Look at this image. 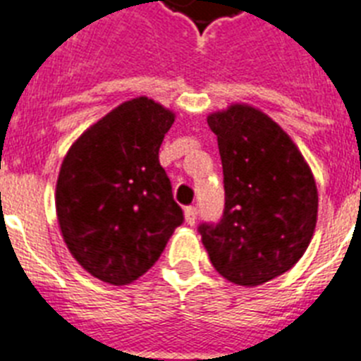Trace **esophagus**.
<instances>
[{
    "label": "esophagus",
    "instance_id": "esophagus-1",
    "mask_svg": "<svg viewBox=\"0 0 361 361\" xmlns=\"http://www.w3.org/2000/svg\"><path fill=\"white\" fill-rule=\"evenodd\" d=\"M196 214H198V209H196L195 205H190V207L185 209V222L189 224V226H195Z\"/></svg>",
    "mask_w": 361,
    "mask_h": 361
}]
</instances>
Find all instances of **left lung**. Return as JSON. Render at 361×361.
I'll list each match as a JSON object with an SVG mask.
<instances>
[{
	"instance_id": "obj_1",
	"label": "left lung",
	"mask_w": 361,
	"mask_h": 361,
	"mask_svg": "<svg viewBox=\"0 0 361 361\" xmlns=\"http://www.w3.org/2000/svg\"><path fill=\"white\" fill-rule=\"evenodd\" d=\"M224 169L226 207L200 235L218 274L238 286H259L305 255L317 222L310 166L271 117L250 104L209 114Z\"/></svg>"
}]
</instances>
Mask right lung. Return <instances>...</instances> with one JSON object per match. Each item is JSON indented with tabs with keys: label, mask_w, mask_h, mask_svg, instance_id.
<instances>
[{
	"label": "right lung",
	"mask_w": 361,
	"mask_h": 361,
	"mask_svg": "<svg viewBox=\"0 0 361 361\" xmlns=\"http://www.w3.org/2000/svg\"><path fill=\"white\" fill-rule=\"evenodd\" d=\"M174 111L135 97L92 124L69 147L56 180V216L69 253L93 277L134 283L181 222L159 147Z\"/></svg>",
	"instance_id": "right-lung-1"
}]
</instances>
